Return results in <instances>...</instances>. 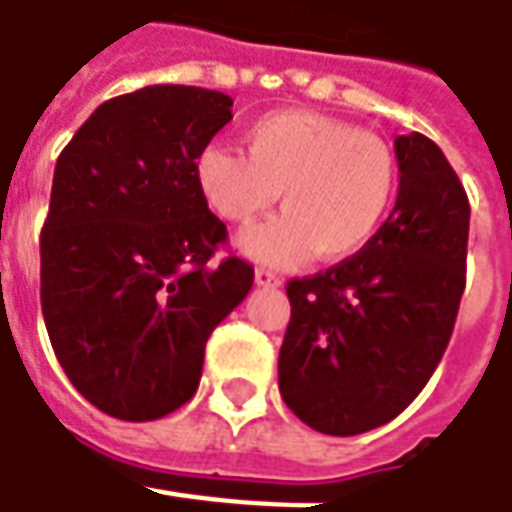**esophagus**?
I'll list each match as a JSON object with an SVG mask.
<instances>
[{
    "instance_id": "34e87169",
    "label": "esophagus",
    "mask_w": 512,
    "mask_h": 512,
    "mask_svg": "<svg viewBox=\"0 0 512 512\" xmlns=\"http://www.w3.org/2000/svg\"><path fill=\"white\" fill-rule=\"evenodd\" d=\"M255 283L257 286H266V289H277L283 280H280L272 269H255Z\"/></svg>"
}]
</instances>
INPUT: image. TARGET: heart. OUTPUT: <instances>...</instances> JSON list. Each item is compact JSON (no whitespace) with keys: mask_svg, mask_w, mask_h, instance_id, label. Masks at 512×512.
I'll return each instance as SVG.
<instances>
[{"mask_svg":"<svg viewBox=\"0 0 512 512\" xmlns=\"http://www.w3.org/2000/svg\"><path fill=\"white\" fill-rule=\"evenodd\" d=\"M192 172L209 209L240 226L280 195L286 212L240 238L243 255L272 266L354 257L377 238L397 189V158L379 135L311 110L260 115L246 152L209 144Z\"/></svg>","mask_w":512,"mask_h":512,"instance_id":"b5f03b06","label":"heart"}]
</instances>
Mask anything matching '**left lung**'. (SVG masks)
<instances>
[{
  "label": "left lung",
  "instance_id": "1",
  "mask_svg": "<svg viewBox=\"0 0 512 512\" xmlns=\"http://www.w3.org/2000/svg\"><path fill=\"white\" fill-rule=\"evenodd\" d=\"M397 206L362 252L289 280L280 394L328 436H357L399 416L448 348L465 291L470 203L445 152L397 135Z\"/></svg>",
  "mask_w": 512,
  "mask_h": 512
}]
</instances>
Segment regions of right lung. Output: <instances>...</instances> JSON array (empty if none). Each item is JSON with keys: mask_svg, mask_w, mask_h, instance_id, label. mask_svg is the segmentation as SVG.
I'll use <instances>...</instances> for the list:
<instances>
[{"mask_svg": "<svg viewBox=\"0 0 512 512\" xmlns=\"http://www.w3.org/2000/svg\"><path fill=\"white\" fill-rule=\"evenodd\" d=\"M229 121L226 93L152 84L104 101L56 161L42 314L73 388L115 419L195 397L209 334L252 289L246 260L212 263L226 226L192 172Z\"/></svg>", "mask_w": 512, "mask_h": 512, "instance_id": "add662e5", "label": "right lung"}]
</instances>
